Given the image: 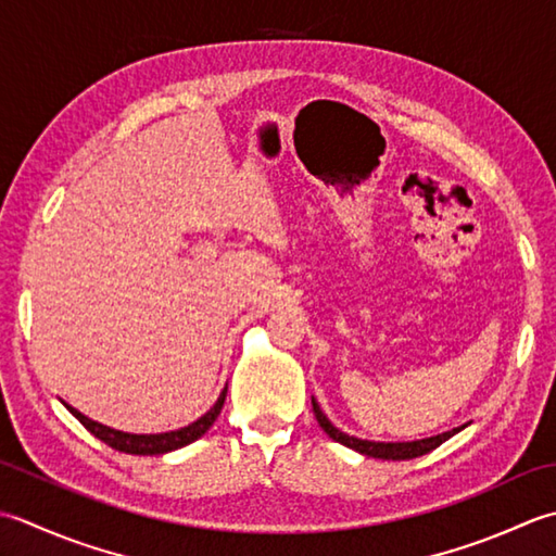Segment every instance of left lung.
I'll use <instances>...</instances> for the list:
<instances>
[{"mask_svg": "<svg viewBox=\"0 0 556 556\" xmlns=\"http://www.w3.org/2000/svg\"><path fill=\"white\" fill-rule=\"evenodd\" d=\"M312 407H314L316 422H319L324 432L331 437L333 441H338V444L365 453V456L383 458V460H410V458H417V456H425V453L434 451L437 446L444 444L446 439H451L453 434L460 432V429H463V427H456V429H451V432L429 437V439H420V441H405V444H381V441H365V439L348 437L345 432H341V429H336L331 422H328V417L321 413L319 403H316L314 399H312Z\"/></svg>", "mask_w": 556, "mask_h": 556, "instance_id": "8db88e82", "label": "left lung"}]
</instances>
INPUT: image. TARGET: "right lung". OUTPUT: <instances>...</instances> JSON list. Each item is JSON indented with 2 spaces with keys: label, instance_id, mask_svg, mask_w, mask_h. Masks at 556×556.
Listing matches in <instances>:
<instances>
[{
  "label": "right lung",
  "instance_id": "add662e5",
  "mask_svg": "<svg viewBox=\"0 0 556 556\" xmlns=\"http://www.w3.org/2000/svg\"><path fill=\"white\" fill-rule=\"evenodd\" d=\"M225 393H228V387L223 389L218 403H215L206 415L199 417L197 422H191L189 427L177 429V432H165V434H127V432H117V429H110L105 425L88 420V417L78 413L76 407L66 405V403L64 405L70 407V413L88 429L90 434L98 437L100 441H105V444L112 446L115 451L134 453V456H161V453L182 448V446L191 444V441H197L199 437L206 434L208 429L213 427V422L218 420V415L223 410V403H225Z\"/></svg>",
  "mask_w": 556,
  "mask_h": 556
}]
</instances>
